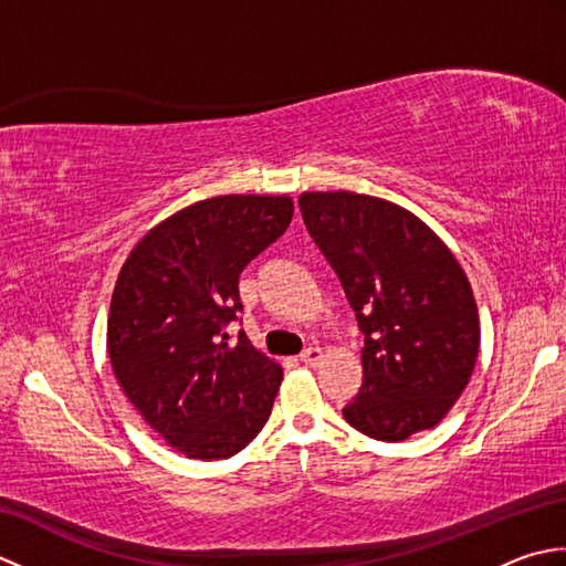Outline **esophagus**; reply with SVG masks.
<instances>
[{"label": "esophagus", "mask_w": 566, "mask_h": 566, "mask_svg": "<svg viewBox=\"0 0 566 566\" xmlns=\"http://www.w3.org/2000/svg\"><path fill=\"white\" fill-rule=\"evenodd\" d=\"M321 359H323L321 347H306V350L302 353V363L308 365V367H316V365L321 363Z\"/></svg>", "instance_id": "34e87169"}]
</instances>
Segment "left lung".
Segmentation results:
<instances>
[{"label":"left lung","mask_w":566,"mask_h":566,"mask_svg":"<svg viewBox=\"0 0 566 566\" xmlns=\"http://www.w3.org/2000/svg\"><path fill=\"white\" fill-rule=\"evenodd\" d=\"M298 209L365 335V381L343 408L345 420L384 442L438 426L479 353V314L460 262L391 201L306 191Z\"/></svg>","instance_id":"1"}]
</instances>
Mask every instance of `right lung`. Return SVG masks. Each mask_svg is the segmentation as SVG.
Wrapping results in <instances>:
<instances>
[{"label":"right lung","mask_w":566,"mask_h":566,"mask_svg":"<svg viewBox=\"0 0 566 566\" xmlns=\"http://www.w3.org/2000/svg\"><path fill=\"white\" fill-rule=\"evenodd\" d=\"M290 197L203 199L155 226L112 296L114 375L148 426L191 460H226L268 423L282 367L226 333L245 264L292 221Z\"/></svg>","instance_id":"obj_1"}]
</instances>
